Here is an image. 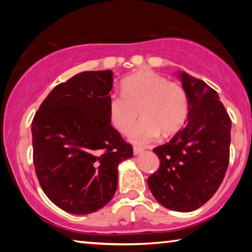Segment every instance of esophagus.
<instances>
[{
    "label": "esophagus",
    "mask_w": 252,
    "mask_h": 252,
    "mask_svg": "<svg viewBox=\"0 0 252 252\" xmlns=\"http://www.w3.org/2000/svg\"><path fill=\"white\" fill-rule=\"evenodd\" d=\"M143 150L141 148H138V147H134L133 148V153L136 156V155H140V153H142Z\"/></svg>",
    "instance_id": "34e87169"
}]
</instances>
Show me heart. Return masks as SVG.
Segmentation results:
<instances>
[{"label":"heart","instance_id":"b5f03b06","mask_svg":"<svg viewBox=\"0 0 252 252\" xmlns=\"http://www.w3.org/2000/svg\"><path fill=\"white\" fill-rule=\"evenodd\" d=\"M120 94L109 102L111 123L121 133H127L139 111L141 120L129 134L131 142L147 146L161 134L176 133L188 116L187 93L180 84L167 81L153 71H140L122 81Z\"/></svg>","mask_w":252,"mask_h":252}]
</instances>
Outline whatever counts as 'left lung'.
<instances>
[{
  "mask_svg": "<svg viewBox=\"0 0 252 252\" xmlns=\"http://www.w3.org/2000/svg\"><path fill=\"white\" fill-rule=\"evenodd\" d=\"M188 97V123L153 149L160 168L148 178L153 197L173 211L197 210L211 199L229 164L231 120L219 95L202 80L179 72Z\"/></svg>",
  "mask_w": 252,
  "mask_h": 252,
  "instance_id": "left-lung-1",
  "label": "left lung"
}]
</instances>
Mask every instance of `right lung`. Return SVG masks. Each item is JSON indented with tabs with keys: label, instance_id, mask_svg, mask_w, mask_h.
Masks as SVG:
<instances>
[{
	"label": "right lung",
	"instance_id": "1",
	"mask_svg": "<svg viewBox=\"0 0 252 252\" xmlns=\"http://www.w3.org/2000/svg\"><path fill=\"white\" fill-rule=\"evenodd\" d=\"M113 72L85 71L55 87L32 121L33 162L42 190L73 215L103 208L118 167L133 149L110 125Z\"/></svg>",
	"mask_w": 252,
	"mask_h": 252
}]
</instances>
